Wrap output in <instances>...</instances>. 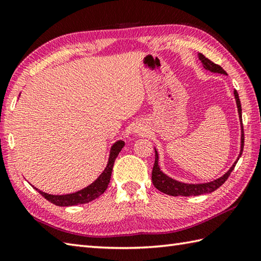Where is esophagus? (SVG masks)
<instances>
[{"label":"esophagus","mask_w":261,"mask_h":261,"mask_svg":"<svg viewBox=\"0 0 261 261\" xmlns=\"http://www.w3.org/2000/svg\"><path fill=\"white\" fill-rule=\"evenodd\" d=\"M144 131H146V126H144L142 124H137L134 127V132L136 135H141Z\"/></svg>","instance_id":"obj_1"}]
</instances>
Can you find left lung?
<instances>
[{"mask_svg":"<svg viewBox=\"0 0 261 261\" xmlns=\"http://www.w3.org/2000/svg\"><path fill=\"white\" fill-rule=\"evenodd\" d=\"M199 60L201 61L203 68L208 71H211V72L227 75L226 71L224 70L222 66H219L218 64H215L214 62H212L211 60H208L206 56L202 55L201 53H199ZM234 97H236L242 134H241V150H240L238 160L234 162V164L231 166V168H229V170L223 176L218 177V178H216V180L211 181V182L197 183V185H192V183H183V182L174 180V178H172L168 175L164 174V173L161 171L160 165H158V152L155 149V163H154V167H152V172H151V181H152V185L155 186L156 189H158V190L163 193H166V195L174 196V197H177V196H183V197L200 196V195H205V193H211L213 191L217 190V189L227 180V177L229 176V174H231V172L234 170V167H236L239 158L242 155L243 146H244V135H243V125H242V109H241V101H240L239 94L237 90H234Z\"/></svg>","mask_w":261,"mask_h":261,"instance_id":"8db88e82","label":"left lung"}]
</instances>
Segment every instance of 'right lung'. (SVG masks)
Segmentation results:
<instances>
[{
	"label": "right lung",
	"instance_id": "obj_1",
	"mask_svg": "<svg viewBox=\"0 0 261 261\" xmlns=\"http://www.w3.org/2000/svg\"><path fill=\"white\" fill-rule=\"evenodd\" d=\"M123 147H124V141L122 140L116 141L115 144L111 147L109 162H107L105 170L98 177H97V180H95L88 187L83 189V190H79L74 193H69V195L55 196V195H48V193H45L36 188L35 189L46 199V200H48L49 202L54 203V205L61 206V207L81 205V203H87V202L93 201L99 196L103 195L107 187H109L115 158L117 157V155H119V152Z\"/></svg>",
	"mask_w": 261,
	"mask_h": 261
}]
</instances>
